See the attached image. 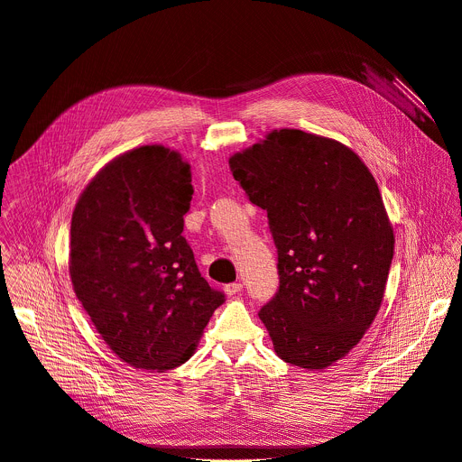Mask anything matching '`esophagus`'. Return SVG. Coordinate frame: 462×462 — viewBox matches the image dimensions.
<instances>
[{"label": "esophagus", "instance_id": "34e87169", "mask_svg": "<svg viewBox=\"0 0 462 462\" xmlns=\"http://www.w3.org/2000/svg\"><path fill=\"white\" fill-rule=\"evenodd\" d=\"M241 289H243V285H241V283H230V285H226V287H225V292H226L228 296H236V294H239V292H241Z\"/></svg>", "mask_w": 462, "mask_h": 462}]
</instances>
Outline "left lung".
<instances>
[{"label":"left lung","mask_w":462,"mask_h":462,"mask_svg":"<svg viewBox=\"0 0 462 462\" xmlns=\"http://www.w3.org/2000/svg\"><path fill=\"white\" fill-rule=\"evenodd\" d=\"M267 210L280 289L259 310L276 355L319 371L365 335L383 300L394 236L378 184L346 144L274 129L228 161Z\"/></svg>","instance_id":"obj_1"}]
</instances>
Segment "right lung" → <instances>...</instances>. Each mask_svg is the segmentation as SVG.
Returning <instances> with one entry per match:
<instances>
[{
    "mask_svg": "<svg viewBox=\"0 0 462 462\" xmlns=\"http://www.w3.org/2000/svg\"><path fill=\"white\" fill-rule=\"evenodd\" d=\"M191 193L180 153L150 144L109 161L73 212L75 294L109 349L135 369L184 364L225 301L182 237Z\"/></svg>",
    "mask_w": 462,
    "mask_h": 462,
    "instance_id": "obj_1",
    "label": "right lung"
}]
</instances>
